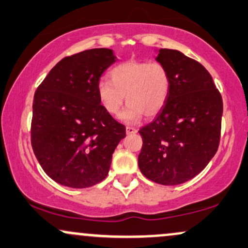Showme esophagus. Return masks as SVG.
Listing matches in <instances>:
<instances>
[{"instance_id":"esophagus-1","label":"esophagus","mask_w":248,"mask_h":248,"mask_svg":"<svg viewBox=\"0 0 248 248\" xmlns=\"http://www.w3.org/2000/svg\"><path fill=\"white\" fill-rule=\"evenodd\" d=\"M126 132H127V134L128 135H130V134H135V133H138V129H136V128H134V127H126Z\"/></svg>"}]
</instances>
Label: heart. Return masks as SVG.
I'll return each mask as SVG.
<instances>
[{
    "label": "heart",
    "instance_id": "b5f03b06",
    "mask_svg": "<svg viewBox=\"0 0 248 248\" xmlns=\"http://www.w3.org/2000/svg\"><path fill=\"white\" fill-rule=\"evenodd\" d=\"M110 82L100 80L96 87L101 106L110 115L120 112L124 101L127 107L120 119L126 124H136L142 116H154L166 105L170 92V73L158 62L127 61L109 72Z\"/></svg>",
    "mask_w": 248,
    "mask_h": 248
}]
</instances>
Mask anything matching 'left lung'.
<instances>
[{
	"label": "left lung",
	"instance_id": "8db88e82",
	"mask_svg": "<svg viewBox=\"0 0 248 248\" xmlns=\"http://www.w3.org/2000/svg\"><path fill=\"white\" fill-rule=\"evenodd\" d=\"M156 61L170 73V92L155 120L142 127L139 168L150 181L177 186L197 176L217 153L223 99L201 62L161 49Z\"/></svg>",
	"mask_w": 248,
	"mask_h": 248
}]
</instances>
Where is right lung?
<instances>
[{"instance_id":"add662e5","label":"right lung","mask_w":248,"mask_h":248,"mask_svg":"<svg viewBox=\"0 0 248 248\" xmlns=\"http://www.w3.org/2000/svg\"><path fill=\"white\" fill-rule=\"evenodd\" d=\"M116 57L91 49L65 57L37 87L31 146L45 173L62 186L84 189L104 181L126 127L101 106L99 80Z\"/></svg>"}]
</instances>
